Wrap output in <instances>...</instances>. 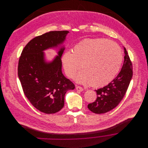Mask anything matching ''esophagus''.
<instances>
[{"label": "esophagus", "instance_id": "obj_1", "mask_svg": "<svg viewBox=\"0 0 148 148\" xmlns=\"http://www.w3.org/2000/svg\"><path fill=\"white\" fill-rule=\"evenodd\" d=\"M76 90L79 92H82L83 90V88L82 86H80L78 85L76 86Z\"/></svg>", "mask_w": 148, "mask_h": 148}]
</instances>
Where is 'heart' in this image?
Returning <instances> with one entry per match:
<instances>
[{"mask_svg":"<svg viewBox=\"0 0 148 148\" xmlns=\"http://www.w3.org/2000/svg\"><path fill=\"white\" fill-rule=\"evenodd\" d=\"M72 53L65 51L60 61L64 72L76 82L99 87L111 82L120 70L123 60L121 47L113 41L103 38L86 39L76 44Z\"/></svg>","mask_w":148,"mask_h":148,"instance_id":"1","label":"heart"}]
</instances>
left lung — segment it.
I'll return each mask as SVG.
<instances>
[{"label":"left lung","mask_w":148,"mask_h":148,"mask_svg":"<svg viewBox=\"0 0 148 148\" xmlns=\"http://www.w3.org/2000/svg\"><path fill=\"white\" fill-rule=\"evenodd\" d=\"M124 61L121 70L110 83L103 88L95 90L97 99L88 105V109L96 114L108 112L119 104L127 92L133 76V66L124 48Z\"/></svg>","instance_id":"left-lung-1"}]
</instances>
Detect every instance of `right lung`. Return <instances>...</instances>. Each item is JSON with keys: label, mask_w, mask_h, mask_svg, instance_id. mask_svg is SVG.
Returning <instances> with one entry per match:
<instances>
[{"label": "right lung", "mask_w": 148, "mask_h": 148, "mask_svg": "<svg viewBox=\"0 0 148 148\" xmlns=\"http://www.w3.org/2000/svg\"><path fill=\"white\" fill-rule=\"evenodd\" d=\"M68 32L50 31L35 37L25 46L19 60L18 73L24 93L32 106L44 113L60 110L66 92L75 88L62 73L60 58L64 48L49 63L45 62L43 52L62 44Z\"/></svg>", "instance_id": "right-lung-1"}]
</instances>
